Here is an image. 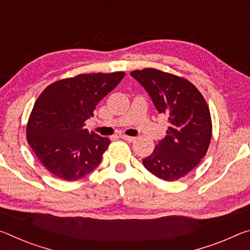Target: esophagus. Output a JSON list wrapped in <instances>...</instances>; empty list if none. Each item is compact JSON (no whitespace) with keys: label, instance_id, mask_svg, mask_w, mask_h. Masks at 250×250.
Here are the masks:
<instances>
[{"label":"esophagus","instance_id":"obj_1","mask_svg":"<svg viewBox=\"0 0 250 250\" xmlns=\"http://www.w3.org/2000/svg\"><path fill=\"white\" fill-rule=\"evenodd\" d=\"M121 138L124 139L125 141H129V142H133L135 141V138L134 137H129V135H125V134H122Z\"/></svg>","mask_w":250,"mask_h":250}]
</instances>
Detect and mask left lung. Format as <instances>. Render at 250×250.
I'll return each instance as SVG.
<instances>
[{"label": "left lung", "instance_id": "obj_1", "mask_svg": "<svg viewBox=\"0 0 250 250\" xmlns=\"http://www.w3.org/2000/svg\"><path fill=\"white\" fill-rule=\"evenodd\" d=\"M130 75L145 87L156 110L170 122L166 138L143 159V166L159 179L179 180L198 166L208 149V105L197 88L183 77L155 68L133 70Z\"/></svg>", "mask_w": 250, "mask_h": 250}]
</instances>
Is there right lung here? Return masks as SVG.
I'll return each instance as SVG.
<instances>
[{
	"label": "right lung",
	"instance_id": "obj_1",
	"mask_svg": "<svg viewBox=\"0 0 250 250\" xmlns=\"http://www.w3.org/2000/svg\"><path fill=\"white\" fill-rule=\"evenodd\" d=\"M124 71L80 74L50 83L35 101L26 138L44 167L64 181L86 176L99 166L110 140L89 132L84 122L115 89Z\"/></svg>",
	"mask_w": 250,
	"mask_h": 250
}]
</instances>
